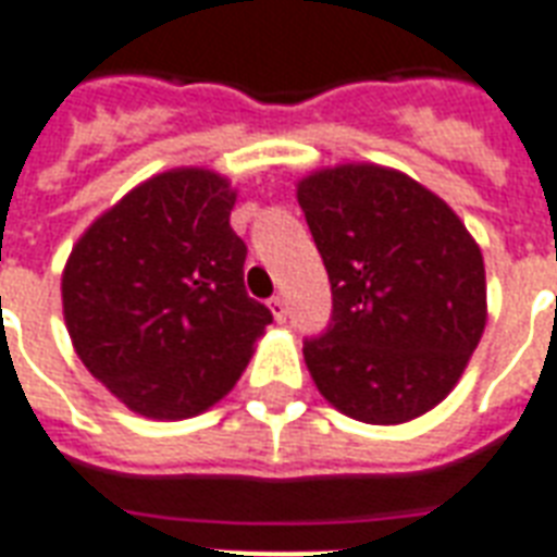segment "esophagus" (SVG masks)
<instances>
[{"instance_id": "esophagus-1", "label": "esophagus", "mask_w": 557, "mask_h": 557, "mask_svg": "<svg viewBox=\"0 0 557 557\" xmlns=\"http://www.w3.org/2000/svg\"><path fill=\"white\" fill-rule=\"evenodd\" d=\"M268 307H271V312H274V319L277 321H286V315H289L286 298H280V295H274V298L268 300Z\"/></svg>"}]
</instances>
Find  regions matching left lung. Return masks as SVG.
I'll return each mask as SVG.
<instances>
[{
    "label": "left lung",
    "instance_id": "8db88e82",
    "mask_svg": "<svg viewBox=\"0 0 557 557\" xmlns=\"http://www.w3.org/2000/svg\"><path fill=\"white\" fill-rule=\"evenodd\" d=\"M331 277V324L304 339L319 393L351 419L398 425L436 407L487 321L481 250L410 176L342 164L298 185Z\"/></svg>",
    "mask_w": 557,
    "mask_h": 557
}]
</instances>
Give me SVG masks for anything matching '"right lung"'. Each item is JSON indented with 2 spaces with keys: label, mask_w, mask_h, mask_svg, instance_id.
Segmentation results:
<instances>
[{
  "label": "right lung",
  "mask_w": 557,
  "mask_h": 557,
  "mask_svg": "<svg viewBox=\"0 0 557 557\" xmlns=\"http://www.w3.org/2000/svg\"><path fill=\"white\" fill-rule=\"evenodd\" d=\"M236 191L183 168L132 188L97 218L64 268L70 339L88 372L135 413L188 419L236 386L274 321L245 289Z\"/></svg>",
  "instance_id": "right-lung-1"
}]
</instances>
